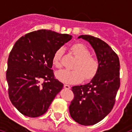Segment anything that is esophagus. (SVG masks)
<instances>
[{
    "label": "esophagus",
    "instance_id": "obj_1",
    "mask_svg": "<svg viewBox=\"0 0 132 132\" xmlns=\"http://www.w3.org/2000/svg\"><path fill=\"white\" fill-rule=\"evenodd\" d=\"M64 88H65V89H70L71 88V87H70L69 85H64Z\"/></svg>",
    "mask_w": 132,
    "mask_h": 132
}]
</instances>
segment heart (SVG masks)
<instances>
[{
  "label": "heart",
  "instance_id": "heart-1",
  "mask_svg": "<svg viewBox=\"0 0 132 132\" xmlns=\"http://www.w3.org/2000/svg\"><path fill=\"white\" fill-rule=\"evenodd\" d=\"M70 50L77 59L73 65V71H59L55 73V77L61 82L68 84L79 83L83 79L88 81L94 79L98 72L100 64L97 59L90 56L88 47L82 44L76 43L72 45ZM63 53V49L59 48L53 54L52 63L56 68L61 67Z\"/></svg>",
  "mask_w": 132,
  "mask_h": 132
}]
</instances>
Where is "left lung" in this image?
Wrapping results in <instances>:
<instances>
[{
    "label": "left lung",
    "mask_w": 132,
    "mask_h": 132,
    "mask_svg": "<svg viewBox=\"0 0 132 132\" xmlns=\"http://www.w3.org/2000/svg\"><path fill=\"white\" fill-rule=\"evenodd\" d=\"M94 49L100 64L98 72L88 83L72 87L74 99L69 106L72 118L79 124L91 126L110 112L120 87V61L109 45L98 38L81 35Z\"/></svg>",
    "instance_id": "1"
}]
</instances>
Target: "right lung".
<instances>
[{
  "label": "right lung",
  "mask_w": 132,
  "mask_h": 132,
  "mask_svg": "<svg viewBox=\"0 0 132 132\" xmlns=\"http://www.w3.org/2000/svg\"><path fill=\"white\" fill-rule=\"evenodd\" d=\"M72 39L67 34L39 30L18 39L9 54L6 77L14 106L24 116L36 118L47 112L63 84L55 79L52 57ZM44 80L42 84L40 80Z\"/></svg>",
  "instance_id": "right-lung-1"
}]
</instances>
